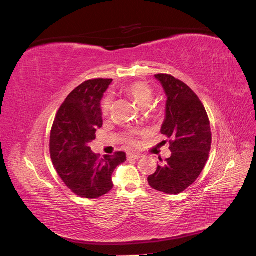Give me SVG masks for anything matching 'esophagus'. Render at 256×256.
Listing matches in <instances>:
<instances>
[{
	"label": "esophagus",
	"instance_id": "1",
	"mask_svg": "<svg viewBox=\"0 0 256 256\" xmlns=\"http://www.w3.org/2000/svg\"><path fill=\"white\" fill-rule=\"evenodd\" d=\"M127 156H128V159L129 160H136V159H140L142 156H141V154H127Z\"/></svg>",
	"mask_w": 256,
	"mask_h": 256
}]
</instances>
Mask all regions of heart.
<instances>
[{"mask_svg":"<svg viewBox=\"0 0 256 256\" xmlns=\"http://www.w3.org/2000/svg\"><path fill=\"white\" fill-rule=\"evenodd\" d=\"M124 92L129 97L132 98L134 102L142 108H145L150 104L152 97V90L148 84L142 81H134L127 84L124 88ZM112 106V98L110 95H106L102 102H100V111L104 116L109 115ZM126 142L130 145L134 144V140L131 136L126 138Z\"/></svg>","mask_w":256,"mask_h":256,"instance_id":"b5f03b06","label":"heart"}]
</instances>
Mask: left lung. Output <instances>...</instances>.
<instances>
[{"instance_id": "left-lung-1", "label": "left lung", "mask_w": 256, "mask_h": 256, "mask_svg": "<svg viewBox=\"0 0 256 256\" xmlns=\"http://www.w3.org/2000/svg\"><path fill=\"white\" fill-rule=\"evenodd\" d=\"M154 76L168 96L161 134L168 138L172 154L147 180L154 189L178 194L198 180L206 164L212 147L210 122L202 102L187 84L171 74Z\"/></svg>"}]
</instances>
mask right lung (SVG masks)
Returning a JSON list of instances; mask_svg holds the SVG:
<instances>
[{
  "label": "right lung",
  "mask_w": 256,
  "mask_h": 256,
  "mask_svg": "<svg viewBox=\"0 0 256 256\" xmlns=\"http://www.w3.org/2000/svg\"><path fill=\"white\" fill-rule=\"evenodd\" d=\"M112 79L83 82L67 96L54 118L50 134V156L60 180L74 194L97 198L113 188L112 173L126 161L115 152L104 159L90 150L96 129L102 126L100 100Z\"/></svg>",
  "instance_id": "right-lung-1"
}]
</instances>
